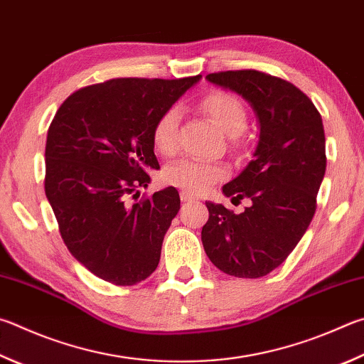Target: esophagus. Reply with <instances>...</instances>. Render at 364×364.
Here are the masks:
<instances>
[{"mask_svg": "<svg viewBox=\"0 0 364 364\" xmlns=\"http://www.w3.org/2000/svg\"><path fill=\"white\" fill-rule=\"evenodd\" d=\"M180 197H181V202H194V200H196V197H194V196H191V194H188V193H184V191H181Z\"/></svg>", "mask_w": 364, "mask_h": 364, "instance_id": "obj_1", "label": "esophagus"}]
</instances>
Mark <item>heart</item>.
<instances>
[{
	"label": "heart",
	"mask_w": 364,
	"mask_h": 364,
	"mask_svg": "<svg viewBox=\"0 0 364 364\" xmlns=\"http://www.w3.org/2000/svg\"><path fill=\"white\" fill-rule=\"evenodd\" d=\"M200 109L213 121L223 134L239 136L247 127V109L235 95L213 90L200 100ZM178 122L180 111L170 107L157 117L153 127V146L162 156H173L178 151ZM229 170L220 161L181 159L165 167L164 181L188 194H203L215 183L224 180Z\"/></svg>",
	"instance_id": "1"
}]
</instances>
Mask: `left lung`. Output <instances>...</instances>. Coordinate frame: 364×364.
I'll use <instances>...</instances> for the list:
<instances>
[{
	"mask_svg": "<svg viewBox=\"0 0 364 364\" xmlns=\"http://www.w3.org/2000/svg\"><path fill=\"white\" fill-rule=\"evenodd\" d=\"M210 82L240 94L259 119L255 159L224 184L232 200L248 199L235 215L205 202V253L224 274L259 279L287 259L306 234L326 170L325 130L312 100L285 79L256 70L211 73Z\"/></svg>",
	"mask_w": 364,
	"mask_h": 364,
	"instance_id": "left-lung-1",
	"label": "left lung"
}]
</instances>
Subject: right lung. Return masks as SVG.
<instances>
[{"instance_id": "obj_1", "label": "right lung", "mask_w": 364, "mask_h": 364, "mask_svg": "<svg viewBox=\"0 0 364 364\" xmlns=\"http://www.w3.org/2000/svg\"><path fill=\"white\" fill-rule=\"evenodd\" d=\"M199 79H109L73 92L52 119L46 197L70 253L98 279L130 287L159 264L180 210L178 191L165 188L135 203L127 196L148 186L149 168H159L151 136L157 117Z\"/></svg>"}]
</instances>
